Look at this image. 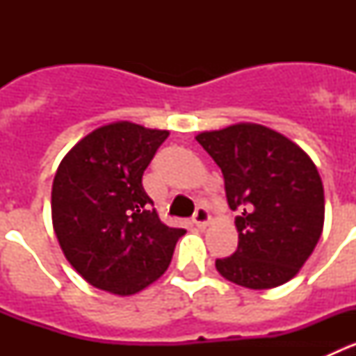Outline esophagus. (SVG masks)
Segmentation results:
<instances>
[{"instance_id":"obj_1","label":"esophagus","mask_w":356,"mask_h":356,"mask_svg":"<svg viewBox=\"0 0 356 356\" xmlns=\"http://www.w3.org/2000/svg\"><path fill=\"white\" fill-rule=\"evenodd\" d=\"M193 221L197 228H205V226L210 222L209 210H207L205 207H197L196 212H194V216H193Z\"/></svg>"}]
</instances>
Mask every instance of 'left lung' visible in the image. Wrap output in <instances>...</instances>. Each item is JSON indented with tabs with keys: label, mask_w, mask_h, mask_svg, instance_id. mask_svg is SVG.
I'll return each instance as SVG.
<instances>
[{
	"label": "left lung",
	"mask_w": 356,
	"mask_h": 356,
	"mask_svg": "<svg viewBox=\"0 0 356 356\" xmlns=\"http://www.w3.org/2000/svg\"><path fill=\"white\" fill-rule=\"evenodd\" d=\"M221 168L238 246L216 269L241 287L273 289L298 275L325 222V191L310 156L282 134L241 122L196 137Z\"/></svg>",
	"instance_id": "8db88e82"
}]
</instances>
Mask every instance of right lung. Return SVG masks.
I'll use <instances>...</instances> for the list:
<instances>
[{
  "instance_id": "1",
  "label": "right lung",
  "mask_w": 356,
  "mask_h": 356,
  "mask_svg": "<svg viewBox=\"0 0 356 356\" xmlns=\"http://www.w3.org/2000/svg\"><path fill=\"white\" fill-rule=\"evenodd\" d=\"M168 130L119 121L69 151L53 180V228L65 259L90 285L119 296L165 273L184 228L159 219L143 175Z\"/></svg>"
}]
</instances>
